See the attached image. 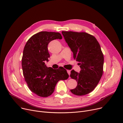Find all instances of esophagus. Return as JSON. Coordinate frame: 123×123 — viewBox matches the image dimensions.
Segmentation results:
<instances>
[{
  "label": "esophagus",
  "mask_w": 123,
  "mask_h": 123,
  "mask_svg": "<svg viewBox=\"0 0 123 123\" xmlns=\"http://www.w3.org/2000/svg\"><path fill=\"white\" fill-rule=\"evenodd\" d=\"M67 73H68V74H69V75L70 76V70H67Z\"/></svg>",
  "instance_id": "34e87169"
}]
</instances>
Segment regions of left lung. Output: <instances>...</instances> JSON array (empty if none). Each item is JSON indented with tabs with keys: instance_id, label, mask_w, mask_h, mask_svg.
Masks as SVG:
<instances>
[{
	"instance_id": "obj_1",
	"label": "left lung",
	"mask_w": 123,
	"mask_h": 123,
	"mask_svg": "<svg viewBox=\"0 0 123 123\" xmlns=\"http://www.w3.org/2000/svg\"><path fill=\"white\" fill-rule=\"evenodd\" d=\"M62 33L81 69L80 73L71 71V78L76 80L77 86L70 91L77 96L88 94L98 85L103 75L104 56L100 45L95 37L85 32Z\"/></svg>"
}]
</instances>
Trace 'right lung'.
I'll return each mask as SVG.
<instances>
[{
	"label": "right lung",
	"mask_w": 123,
	"mask_h": 123,
	"mask_svg": "<svg viewBox=\"0 0 123 123\" xmlns=\"http://www.w3.org/2000/svg\"><path fill=\"white\" fill-rule=\"evenodd\" d=\"M62 38L58 32L42 31L31 36L24 47L22 67L25 80L31 91L42 97L50 96L58 82L69 77L66 70L63 67L53 69L45 64L50 57L48 44Z\"/></svg>",
	"instance_id": "add662e5"
}]
</instances>
